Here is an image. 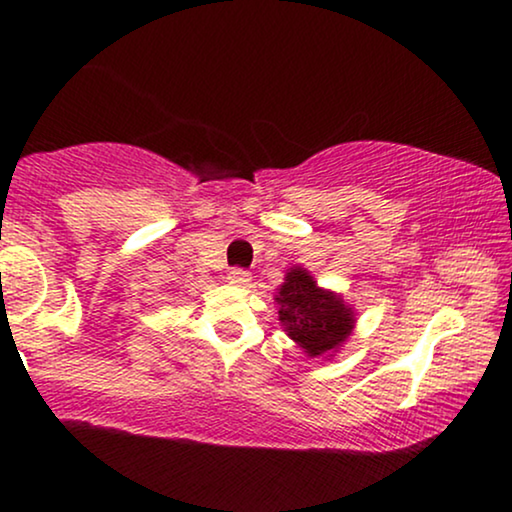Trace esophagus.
Here are the masks:
<instances>
[{
	"instance_id": "1",
	"label": "esophagus",
	"mask_w": 512,
	"mask_h": 512,
	"mask_svg": "<svg viewBox=\"0 0 512 512\" xmlns=\"http://www.w3.org/2000/svg\"><path fill=\"white\" fill-rule=\"evenodd\" d=\"M228 282L233 284V286H247L249 282H251V275L247 270H242V268H233L228 272Z\"/></svg>"
}]
</instances>
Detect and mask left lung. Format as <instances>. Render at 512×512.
Wrapping results in <instances>:
<instances>
[{
  "label": "left lung",
  "mask_w": 512,
  "mask_h": 512,
  "mask_svg": "<svg viewBox=\"0 0 512 512\" xmlns=\"http://www.w3.org/2000/svg\"><path fill=\"white\" fill-rule=\"evenodd\" d=\"M275 303L279 326L310 359H333L354 333V307L340 293L319 286L303 265L286 270Z\"/></svg>",
  "instance_id": "1"
}]
</instances>
